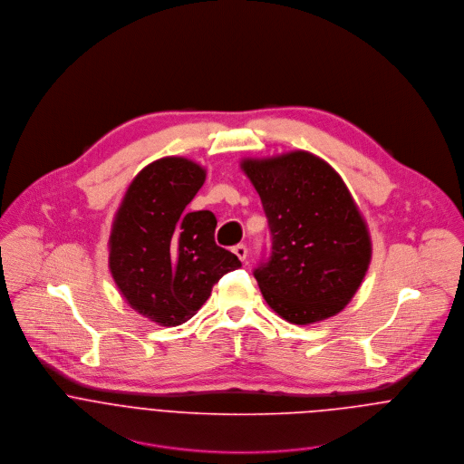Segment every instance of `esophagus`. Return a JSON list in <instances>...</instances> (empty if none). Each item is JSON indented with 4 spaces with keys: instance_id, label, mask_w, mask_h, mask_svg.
Listing matches in <instances>:
<instances>
[{
    "instance_id": "1",
    "label": "esophagus",
    "mask_w": 464,
    "mask_h": 464,
    "mask_svg": "<svg viewBox=\"0 0 464 464\" xmlns=\"http://www.w3.org/2000/svg\"><path fill=\"white\" fill-rule=\"evenodd\" d=\"M232 252L237 256L239 261H245V259H246V254H248V250H246L245 245H236V246L232 248Z\"/></svg>"
}]
</instances>
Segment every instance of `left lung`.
I'll return each instance as SVG.
<instances>
[{
  "label": "left lung",
  "instance_id": "8db88e82",
  "mask_svg": "<svg viewBox=\"0 0 464 464\" xmlns=\"http://www.w3.org/2000/svg\"><path fill=\"white\" fill-rule=\"evenodd\" d=\"M241 169L261 197L271 234V254L254 271L266 304L295 325L341 313L372 261L366 221L343 179L302 150L245 159Z\"/></svg>",
  "mask_w": 464,
  "mask_h": 464
}]
</instances>
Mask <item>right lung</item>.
Segmentation results:
<instances>
[{
	"instance_id": "add662e5",
	"label": "right lung",
	"mask_w": 464,
	"mask_h": 464,
	"mask_svg": "<svg viewBox=\"0 0 464 464\" xmlns=\"http://www.w3.org/2000/svg\"><path fill=\"white\" fill-rule=\"evenodd\" d=\"M203 182L197 162L159 159L137 173L112 223V278L132 309L164 327L191 320L212 285L241 266L216 245V216L186 210Z\"/></svg>"
}]
</instances>
